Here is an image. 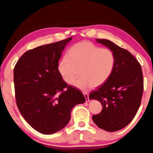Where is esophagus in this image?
I'll use <instances>...</instances> for the list:
<instances>
[{"instance_id": "obj_1", "label": "esophagus", "mask_w": 153, "mask_h": 153, "mask_svg": "<svg viewBox=\"0 0 153 153\" xmlns=\"http://www.w3.org/2000/svg\"><path fill=\"white\" fill-rule=\"evenodd\" d=\"M84 95L85 98H86V101L87 102H89V101H90V99H89V94H88V93L84 92Z\"/></svg>"}]
</instances>
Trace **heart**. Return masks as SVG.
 Returning a JSON list of instances; mask_svg holds the SVG:
<instances>
[{
    "label": "heart",
    "instance_id": "b5f03b06",
    "mask_svg": "<svg viewBox=\"0 0 153 153\" xmlns=\"http://www.w3.org/2000/svg\"><path fill=\"white\" fill-rule=\"evenodd\" d=\"M115 55L109 48H100L84 41L72 46L66 56L59 61L58 71L64 82L71 83L79 70L80 77L73 86L82 90L97 87L107 81L115 65Z\"/></svg>",
    "mask_w": 153,
    "mask_h": 153
}]
</instances>
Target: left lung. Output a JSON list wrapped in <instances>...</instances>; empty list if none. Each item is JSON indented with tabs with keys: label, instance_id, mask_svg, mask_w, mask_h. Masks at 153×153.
<instances>
[{
	"label": "left lung",
	"instance_id": "8db88e82",
	"mask_svg": "<svg viewBox=\"0 0 153 153\" xmlns=\"http://www.w3.org/2000/svg\"><path fill=\"white\" fill-rule=\"evenodd\" d=\"M96 40L113 52L116 61L107 81L89 95L90 100H98L103 107L92 120L98 128L118 131L132 121L140 105L144 89L142 68L128 51L108 40Z\"/></svg>",
	"mask_w": 153,
	"mask_h": 153
}]
</instances>
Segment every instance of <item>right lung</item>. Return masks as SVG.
Masks as SVG:
<instances>
[{
	"instance_id": "add662e5",
	"label": "right lung",
	"mask_w": 153,
	"mask_h": 153,
	"mask_svg": "<svg viewBox=\"0 0 153 153\" xmlns=\"http://www.w3.org/2000/svg\"><path fill=\"white\" fill-rule=\"evenodd\" d=\"M71 38L29 50L15 65L14 85L17 105L25 121L43 134L64 128L76 105L86 98L67 86L58 71L62 53Z\"/></svg>"
}]
</instances>
